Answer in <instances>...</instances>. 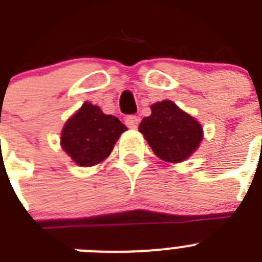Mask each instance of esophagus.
<instances>
[{
    "mask_svg": "<svg viewBox=\"0 0 262 262\" xmlns=\"http://www.w3.org/2000/svg\"><path fill=\"white\" fill-rule=\"evenodd\" d=\"M124 122H126V126L131 129L138 128V126H139V118L136 117V115H128Z\"/></svg>",
    "mask_w": 262,
    "mask_h": 262,
    "instance_id": "esophagus-1",
    "label": "esophagus"
}]
</instances>
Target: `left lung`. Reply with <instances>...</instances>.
I'll use <instances>...</instances> for the list:
<instances>
[{
	"label": "left lung",
	"mask_w": 262,
	"mask_h": 262,
	"mask_svg": "<svg viewBox=\"0 0 262 262\" xmlns=\"http://www.w3.org/2000/svg\"><path fill=\"white\" fill-rule=\"evenodd\" d=\"M152 114L143 118L139 131L156 156L169 163H181L202 140V127L172 101L151 106Z\"/></svg>",
	"instance_id": "8db88e82"
}]
</instances>
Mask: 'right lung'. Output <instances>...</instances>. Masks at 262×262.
<instances>
[{"label":"right lung","instance_id":"obj_1","mask_svg":"<svg viewBox=\"0 0 262 262\" xmlns=\"http://www.w3.org/2000/svg\"><path fill=\"white\" fill-rule=\"evenodd\" d=\"M126 129L118 118L103 114L98 106L85 102L62 128L61 147L78 165H96L111 154Z\"/></svg>","mask_w":262,"mask_h":262}]
</instances>
